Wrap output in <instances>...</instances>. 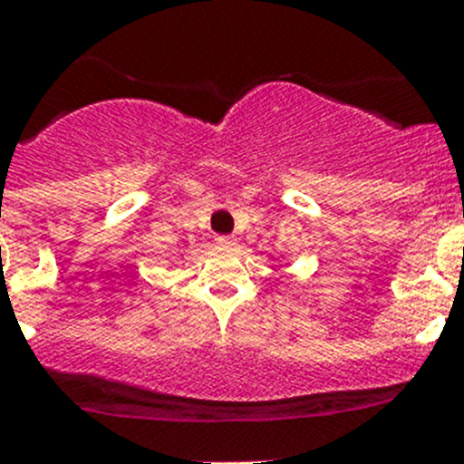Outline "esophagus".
I'll return each instance as SVG.
<instances>
[{
    "label": "esophagus",
    "instance_id": "34e87169",
    "mask_svg": "<svg viewBox=\"0 0 464 464\" xmlns=\"http://www.w3.org/2000/svg\"><path fill=\"white\" fill-rule=\"evenodd\" d=\"M216 241H218L220 246H235V244H237V239H235V237H229V235H223V237H218V239H216Z\"/></svg>",
    "mask_w": 464,
    "mask_h": 464
}]
</instances>
